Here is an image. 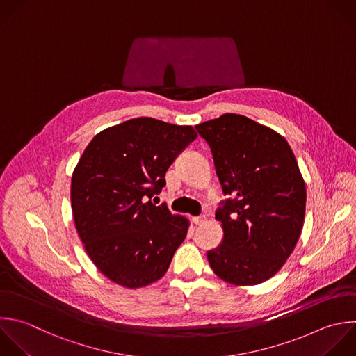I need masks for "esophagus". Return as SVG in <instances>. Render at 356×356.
<instances>
[{
  "instance_id": "obj_1",
  "label": "esophagus",
  "mask_w": 356,
  "mask_h": 356,
  "mask_svg": "<svg viewBox=\"0 0 356 356\" xmlns=\"http://www.w3.org/2000/svg\"><path fill=\"white\" fill-rule=\"evenodd\" d=\"M207 221V216L206 214H200L199 217H193V222L196 224V225H202V224H204Z\"/></svg>"
}]
</instances>
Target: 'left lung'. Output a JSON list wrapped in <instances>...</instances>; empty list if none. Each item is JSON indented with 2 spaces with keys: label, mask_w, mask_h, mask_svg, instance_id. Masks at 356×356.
<instances>
[{
  "label": "left lung",
  "mask_w": 356,
  "mask_h": 356,
  "mask_svg": "<svg viewBox=\"0 0 356 356\" xmlns=\"http://www.w3.org/2000/svg\"><path fill=\"white\" fill-rule=\"evenodd\" d=\"M196 131L229 196L216 211L224 234L207 252L210 267L229 284H260L284 266L303 227L306 186L296 159L281 135L243 115L224 114Z\"/></svg>",
  "instance_id": "1"
}]
</instances>
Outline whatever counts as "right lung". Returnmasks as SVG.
Here are the masks:
<instances>
[{
  "label": "right lung",
  "instance_id": "obj_1",
  "mask_svg": "<svg viewBox=\"0 0 356 356\" xmlns=\"http://www.w3.org/2000/svg\"><path fill=\"white\" fill-rule=\"evenodd\" d=\"M189 125L142 117L97 134L71 184L79 238L96 267L127 288L160 280L188 232V220L152 202L165 172L196 139Z\"/></svg>",
  "mask_w": 356,
  "mask_h": 356
}]
</instances>
